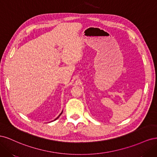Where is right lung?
<instances>
[{"instance_id": "1", "label": "right lung", "mask_w": 157, "mask_h": 157, "mask_svg": "<svg viewBox=\"0 0 157 157\" xmlns=\"http://www.w3.org/2000/svg\"><path fill=\"white\" fill-rule=\"evenodd\" d=\"M62 113H63V111H62V112H61V113H60V114H59V116H58V117H57V118H56V119H54V121H56V120H57V119H58V118H59V116H60V115H61V114H62Z\"/></svg>"}]
</instances>
